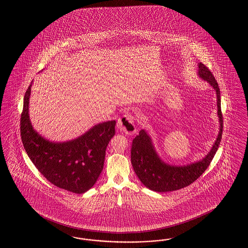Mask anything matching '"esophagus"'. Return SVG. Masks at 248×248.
<instances>
[{
	"instance_id": "obj_1",
	"label": "esophagus",
	"mask_w": 248,
	"mask_h": 248,
	"mask_svg": "<svg viewBox=\"0 0 248 248\" xmlns=\"http://www.w3.org/2000/svg\"><path fill=\"white\" fill-rule=\"evenodd\" d=\"M117 127L120 129V131L125 133L126 135H135L136 132L135 128V118L132 114L125 113L122 117L118 119L117 122Z\"/></svg>"
}]
</instances>
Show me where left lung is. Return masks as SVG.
<instances>
[{
  "label": "left lung",
  "instance_id": "obj_1",
  "mask_svg": "<svg viewBox=\"0 0 248 248\" xmlns=\"http://www.w3.org/2000/svg\"><path fill=\"white\" fill-rule=\"evenodd\" d=\"M198 75L216 90L220 131L210 152L202 160L190 165H170L162 161L145 130H141L133 140L131 163L136 175L143 186L155 192H171L186 187L200 177L210 165L218 149L223 135V115L221 111L220 89L214 75L202 62L198 64Z\"/></svg>",
  "mask_w": 248,
  "mask_h": 248
}]
</instances>
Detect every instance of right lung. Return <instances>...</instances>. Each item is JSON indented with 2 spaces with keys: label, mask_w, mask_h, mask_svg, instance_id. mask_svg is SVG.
I'll return each mask as SVG.
<instances>
[{
  "label": "right lung",
  "mask_w": 248,
  "mask_h": 248,
  "mask_svg": "<svg viewBox=\"0 0 248 248\" xmlns=\"http://www.w3.org/2000/svg\"><path fill=\"white\" fill-rule=\"evenodd\" d=\"M31 83L24 94L21 136L24 149L38 171L57 187L75 194L88 191L97 181L105 150L115 134V121L98 124L78 138L53 143L32 128L29 117Z\"/></svg>",
  "instance_id": "add662e5"
}]
</instances>
